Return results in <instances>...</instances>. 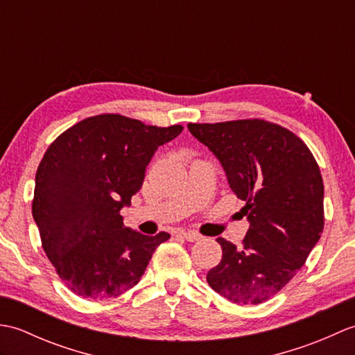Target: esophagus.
<instances>
[{"label":"esophagus","mask_w":355,"mask_h":355,"mask_svg":"<svg viewBox=\"0 0 355 355\" xmlns=\"http://www.w3.org/2000/svg\"><path fill=\"white\" fill-rule=\"evenodd\" d=\"M180 235H182L186 241H189V243H193V241H198L201 239V235L200 233H195V232H180Z\"/></svg>","instance_id":"1"}]
</instances>
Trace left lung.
I'll list each match as a JSON object with an SVG mask.
<instances>
[{"instance_id": "left-lung-1", "label": "left lung", "mask_w": 355, "mask_h": 355, "mask_svg": "<svg viewBox=\"0 0 355 355\" xmlns=\"http://www.w3.org/2000/svg\"><path fill=\"white\" fill-rule=\"evenodd\" d=\"M245 201L250 227L243 245L218 238L221 262L207 282L235 304L258 305L288 284L323 232V180L311 150L296 134L262 119L189 123Z\"/></svg>"}]
</instances>
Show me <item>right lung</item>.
Wrapping results in <instances>:
<instances>
[{"mask_svg":"<svg viewBox=\"0 0 355 355\" xmlns=\"http://www.w3.org/2000/svg\"><path fill=\"white\" fill-rule=\"evenodd\" d=\"M182 131V125L101 114L73 125L45 150L32 214L45 254L74 294L120 296L139 284L155 248L171 238L125 227L120 210L140 191L158 146Z\"/></svg>","mask_w":355,"mask_h":355,"instance_id":"add662e5","label":"right lung"}]
</instances>
